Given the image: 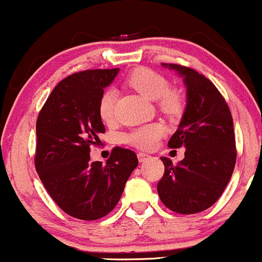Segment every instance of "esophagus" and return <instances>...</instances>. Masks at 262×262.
Wrapping results in <instances>:
<instances>
[{
	"label": "esophagus",
	"mask_w": 262,
	"mask_h": 262,
	"mask_svg": "<svg viewBox=\"0 0 262 262\" xmlns=\"http://www.w3.org/2000/svg\"><path fill=\"white\" fill-rule=\"evenodd\" d=\"M149 158H150V155L145 154V152H139V154H138V160H139L140 162L145 161L146 159H149Z\"/></svg>",
	"instance_id": "esophagus-1"
}]
</instances>
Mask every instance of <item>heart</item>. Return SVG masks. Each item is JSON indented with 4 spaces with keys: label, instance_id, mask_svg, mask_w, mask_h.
I'll return each instance as SVG.
<instances>
[{
    "label": "heart",
    "instance_id": "b5f03b06",
    "mask_svg": "<svg viewBox=\"0 0 262 262\" xmlns=\"http://www.w3.org/2000/svg\"><path fill=\"white\" fill-rule=\"evenodd\" d=\"M127 83L148 100H156L159 111L171 118L180 116L185 108V100L181 92L170 89L166 77L151 69H135L127 77ZM114 102L116 91L113 89L104 90L98 101V114L104 123H111L114 119ZM162 133L164 128L152 123L135 128L130 133L125 134L124 141L139 149H152Z\"/></svg>",
    "mask_w": 262,
    "mask_h": 262
}]
</instances>
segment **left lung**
<instances>
[{"instance_id":"left-lung-1","label":"left lung","mask_w":262,"mask_h":262,"mask_svg":"<svg viewBox=\"0 0 262 262\" xmlns=\"http://www.w3.org/2000/svg\"><path fill=\"white\" fill-rule=\"evenodd\" d=\"M183 77L187 106L176 133L167 145L185 146V159L177 165L161 158L164 176L158 193L167 208L180 214L208 209L227 187L236 161L233 117L212 81L193 69L162 62Z\"/></svg>"}]
</instances>
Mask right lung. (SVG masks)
Wrapping results in <instances>:
<instances>
[{
    "label": "right lung",
    "instance_id": "right-lung-1",
    "mask_svg": "<svg viewBox=\"0 0 262 262\" xmlns=\"http://www.w3.org/2000/svg\"><path fill=\"white\" fill-rule=\"evenodd\" d=\"M119 69L75 73L60 81L37 119L35 170L54 202L82 221L107 215L119 202L125 182L138 166L134 151L113 148L111 156L90 161L91 145L104 133L98 101Z\"/></svg>",
    "mask_w": 262,
    "mask_h": 262
}]
</instances>
